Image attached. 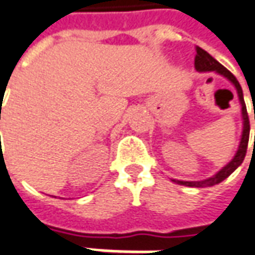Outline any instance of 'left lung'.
Wrapping results in <instances>:
<instances>
[{
	"instance_id": "8db88e82",
	"label": "left lung",
	"mask_w": 255,
	"mask_h": 255,
	"mask_svg": "<svg viewBox=\"0 0 255 255\" xmlns=\"http://www.w3.org/2000/svg\"><path fill=\"white\" fill-rule=\"evenodd\" d=\"M195 69L198 72H216L219 75L224 76L227 80H230L233 86L237 90V96L239 100L242 104V117H243V132L242 139H240V145L236 155L233 156V159L227 163L226 166H223L220 171L217 172L216 175H213L212 178H207L205 180H176L172 179L175 183L178 185H183V186H190V188H207V186H215L217 183L223 182L226 178H229L233 172L236 171L244 161V156L247 152V145H249V136H250V121H249V114H247V109H246V103H244V97H243V90L240 83L237 82V79L234 77L232 72H229L226 67L219 63L215 57L212 55H209L206 50H203L202 48L196 46V56H195Z\"/></svg>"
}]
</instances>
